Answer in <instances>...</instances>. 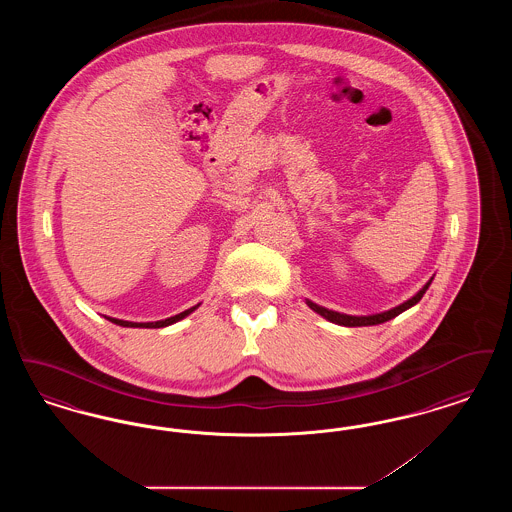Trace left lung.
Returning <instances> with one entry per match:
<instances>
[{
  "mask_svg": "<svg viewBox=\"0 0 512 512\" xmlns=\"http://www.w3.org/2000/svg\"><path fill=\"white\" fill-rule=\"evenodd\" d=\"M432 280L434 278H430L424 286H422V290L420 292L414 293L411 299H407L405 303H401V305H397V307H393L390 311H384V313H376V315H365V317H355V315H343V313H338V311H330V309H326V307H320L317 303H313V301H309L307 299V305L320 315V317L326 318V320H330V322H334V324H340V326H374V324H382V322H388L391 318L397 317V315H401L403 311H407V309H411L413 305H416L420 299H422V295L426 293V290L430 288V284H432Z\"/></svg>",
  "mask_w": 512,
  "mask_h": 512,
  "instance_id": "obj_1",
  "label": "left lung"
}]
</instances>
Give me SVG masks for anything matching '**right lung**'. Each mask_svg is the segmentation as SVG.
Returning <instances> with one entry per match:
<instances>
[{"instance_id": "1", "label": "right lung", "mask_w": 512, "mask_h": 512, "mask_svg": "<svg viewBox=\"0 0 512 512\" xmlns=\"http://www.w3.org/2000/svg\"><path fill=\"white\" fill-rule=\"evenodd\" d=\"M197 307H199V303H197L195 307H192V309H188V311L180 313V315H174V317L165 318V320H157V322H130V320H121V318H107H109L113 324H119V326H124V328H165V326H171L174 322H178V320L188 317L190 313H194Z\"/></svg>"}]
</instances>
